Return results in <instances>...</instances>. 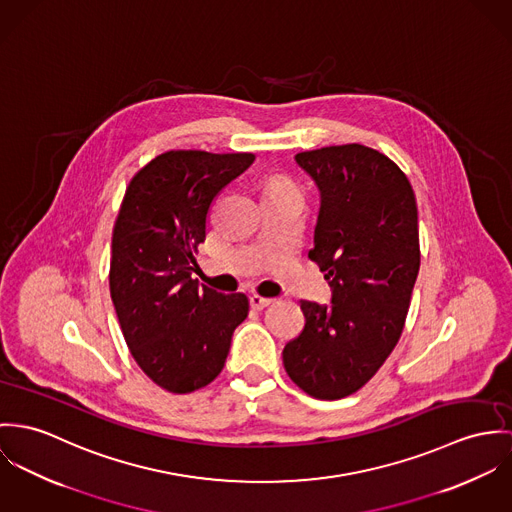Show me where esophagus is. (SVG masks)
Listing matches in <instances>:
<instances>
[{
    "label": "esophagus",
    "mask_w": 512,
    "mask_h": 512,
    "mask_svg": "<svg viewBox=\"0 0 512 512\" xmlns=\"http://www.w3.org/2000/svg\"><path fill=\"white\" fill-rule=\"evenodd\" d=\"M271 302H273V298H265V296H259V294H251V296H249V304H251V308H255V310H263V308H267Z\"/></svg>",
    "instance_id": "esophagus-1"
}]
</instances>
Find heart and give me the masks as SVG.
<instances>
[{
  "label": "heart",
  "mask_w": 512,
  "mask_h": 512,
  "mask_svg": "<svg viewBox=\"0 0 512 512\" xmlns=\"http://www.w3.org/2000/svg\"><path fill=\"white\" fill-rule=\"evenodd\" d=\"M271 186H290L286 180H273Z\"/></svg>",
  "instance_id": "b5f03b06"
}]
</instances>
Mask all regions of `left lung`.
<instances>
[{"label": "left lung", "mask_w": 512, "mask_h": 512, "mask_svg": "<svg viewBox=\"0 0 512 512\" xmlns=\"http://www.w3.org/2000/svg\"><path fill=\"white\" fill-rule=\"evenodd\" d=\"M294 161L320 190L308 257L332 300L300 304L306 324L284 345V369L310 397L336 400L359 391L402 334L420 269L416 198L389 157L357 143Z\"/></svg>", "instance_id": "obj_1"}]
</instances>
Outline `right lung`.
<instances>
[{"label":"right lung","mask_w":512,"mask_h":512,"mask_svg":"<svg viewBox=\"0 0 512 512\" xmlns=\"http://www.w3.org/2000/svg\"><path fill=\"white\" fill-rule=\"evenodd\" d=\"M253 161L251 153H163L131 178L115 220L110 292L123 338L143 373L176 395L220 375L249 312L245 294L200 286L192 271L212 200Z\"/></svg>","instance_id":"right-lung-1"}]
</instances>
